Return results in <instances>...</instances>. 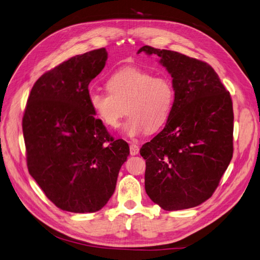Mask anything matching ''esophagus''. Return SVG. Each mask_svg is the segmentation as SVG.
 Listing matches in <instances>:
<instances>
[{
    "label": "esophagus",
    "instance_id": "1",
    "mask_svg": "<svg viewBox=\"0 0 260 260\" xmlns=\"http://www.w3.org/2000/svg\"><path fill=\"white\" fill-rule=\"evenodd\" d=\"M139 151H140V147L137 144H135V143H131L130 144V154L132 156L133 155H137L139 153Z\"/></svg>",
    "mask_w": 260,
    "mask_h": 260
}]
</instances>
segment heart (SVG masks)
<instances>
[{"mask_svg": "<svg viewBox=\"0 0 260 260\" xmlns=\"http://www.w3.org/2000/svg\"><path fill=\"white\" fill-rule=\"evenodd\" d=\"M106 88L108 92L90 91L92 111L108 128H117L127 111L122 132L130 138L160 129L175 106L176 91L169 78L155 77L138 67L117 70L107 79Z\"/></svg>", "mask_w": 260, "mask_h": 260, "instance_id": "b5f03b06", "label": "heart"}]
</instances>
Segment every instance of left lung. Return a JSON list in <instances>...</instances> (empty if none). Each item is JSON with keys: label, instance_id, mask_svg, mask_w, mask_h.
Wrapping results in <instances>:
<instances>
[{"label": "left lung", "instance_id": "8db88e82", "mask_svg": "<svg viewBox=\"0 0 260 260\" xmlns=\"http://www.w3.org/2000/svg\"><path fill=\"white\" fill-rule=\"evenodd\" d=\"M141 52L159 56L176 91L165 128L140 149L145 191L165 210L199 206L215 192L232 159L230 93L205 61L148 45Z\"/></svg>", "mask_w": 260, "mask_h": 260}]
</instances>
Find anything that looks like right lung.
I'll list each match as a JSON object with an SVG mask.
<instances>
[{"mask_svg": "<svg viewBox=\"0 0 260 260\" xmlns=\"http://www.w3.org/2000/svg\"><path fill=\"white\" fill-rule=\"evenodd\" d=\"M107 60L99 49L69 58L36 81L22 118L27 166L55 206L70 212H95L114 194L130 153L94 117L89 83Z\"/></svg>", "mask_w": 260, "mask_h": 260, "instance_id": "1", "label": "right lung"}]
</instances>
